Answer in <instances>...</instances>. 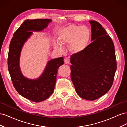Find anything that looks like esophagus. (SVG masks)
<instances>
[{
	"mask_svg": "<svg viewBox=\"0 0 127 127\" xmlns=\"http://www.w3.org/2000/svg\"><path fill=\"white\" fill-rule=\"evenodd\" d=\"M70 63V59L69 58H66L64 59V63L66 64H69Z\"/></svg>",
	"mask_w": 127,
	"mask_h": 127,
	"instance_id": "34e87169",
	"label": "esophagus"
}]
</instances>
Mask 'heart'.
Returning a JSON list of instances; mask_svg holds the SVG:
<instances>
[{
  "mask_svg": "<svg viewBox=\"0 0 127 127\" xmlns=\"http://www.w3.org/2000/svg\"><path fill=\"white\" fill-rule=\"evenodd\" d=\"M91 39L90 29L86 26L71 25L64 29L59 37L61 45L70 44V50L75 53H79L85 50L89 45ZM55 47L62 50V47L59 44H56Z\"/></svg>",
  "mask_w": 127,
  "mask_h": 127,
  "instance_id": "1",
  "label": "heart"
}]
</instances>
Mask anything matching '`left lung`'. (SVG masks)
<instances>
[{
  "mask_svg": "<svg viewBox=\"0 0 127 127\" xmlns=\"http://www.w3.org/2000/svg\"><path fill=\"white\" fill-rule=\"evenodd\" d=\"M92 43L85 50L70 58L71 78L79 96L94 101L112 86L117 69L113 42L97 21H89Z\"/></svg>",
  "mask_w": 127,
  "mask_h": 127,
  "instance_id": "left-lung-1",
  "label": "left lung"
}]
</instances>
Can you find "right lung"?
<instances>
[{"instance_id":"obj_1","label":"right lung","mask_w":127,"mask_h":127,"mask_svg":"<svg viewBox=\"0 0 127 127\" xmlns=\"http://www.w3.org/2000/svg\"><path fill=\"white\" fill-rule=\"evenodd\" d=\"M51 21L49 19L25 21L14 33L9 45L8 68L13 85L23 97L34 102L45 100L54 91L58 69L64 64V58L49 61L39 78L30 79L25 77L21 71L19 65L20 54L24 43L33 34L31 31H42Z\"/></svg>"}]
</instances>
